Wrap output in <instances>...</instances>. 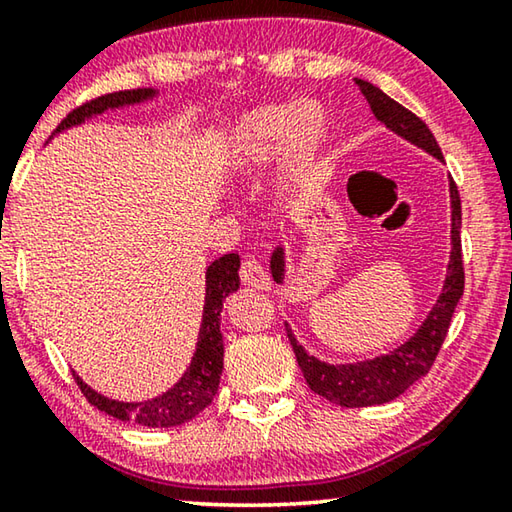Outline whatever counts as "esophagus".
Returning a JSON list of instances; mask_svg holds the SVG:
<instances>
[{
    "label": "esophagus",
    "mask_w": 512,
    "mask_h": 512,
    "mask_svg": "<svg viewBox=\"0 0 512 512\" xmlns=\"http://www.w3.org/2000/svg\"><path fill=\"white\" fill-rule=\"evenodd\" d=\"M241 282L248 284V287H255V289H268L271 287V277L264 271V266L257 262V259H246L244 264H241Z\"/></svg>",
    "instance_id": "esophagus-1"
}]
</instances>
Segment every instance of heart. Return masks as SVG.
<instances>
[{"mask_svg":"<svg viewBox=\"0 0 512 512\" xmlns=\"http://www.w3.org/2000/svg\"><path fill=\"white\" fill-rule=\"evenodd\" d=\"M329 140V112L316 99H284L257 106L232 124L223 146L230 173L248 176L277 153L282 187L309 185L318 176Z\"/></svg>","mask_w":512,"mask_h":512,"instance_id":"obj_1","label":"heart"}]
</instances>
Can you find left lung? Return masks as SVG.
I'll list each match as a JSON object with an SVG mask.
<instances>
[{
	"instance_id": "left-lung-1",
	"label": "left lung",
	"mask_w": 512,
	"mask_h": 512,
	"mask_svg": "<svg viewBox=\"0 0 512 512\" xmlns=\"http://www.w3.org/2000/svg\"><path fill=\"white\" fill-rule=\"evenodd\" d=\"M357 85L379 124H384L388 131L402 137L404 142L413 144L415 149L424 151L438 162H445L436 137L431 135L422 119L393 101L386 92H381L377 85L363 79H357ZM449 210H452L449 212L452 214V228H449V239H452L449 246H452V250H449L443 291H440L436 305L431 307L427 318L422 320V325L397 348L354 363H327L302 348L291 325L287 323L291 348L296 352L298 366L311 391L339 406L361 409V406H375L395 400L406 388L427 375L433 361H436L440 345L445 341L452 314L465 287L461 259V198H458V189L452 178H449ZM271 275L273 282L284 284V275H287V246L284 244L271 253Z\"/></svg>"
}]
</instances>
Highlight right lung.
I'll use <instances>...</instances> for the list:
<instances>
[{
	"label": "right lung",
	"instance_id": "obj_1",
	"mask_svg": "<svg viewBox=\"0 0 512 512\" xmlns=\"http://www.w3.org/2000/svg\"><path fill=\"white\" fill-rule=\"evenodd\" d=\"M160 90L155 88H137V90H124L112 92L106 97H99L85 106L76 108L74 112L60 121L54 135L69 131V128L83 126L85 121L103 115L108 110H121L140 106V103L153 101L160 97ZM239 268L241 257L237 253H228L205 268V302H203V320L201 329H198L196 350L192 354V363L183 372L176 384L169 391L151 397V400L142 402H121L112 400V397L94 391L90 384H85L81 375H76V384L81 386L83 395L88 397L92 406L99 411L112 415L121 422H135L140 427H178L192 418H196L205 406H210L216 391H219V381L223 372V336H221V311L223 302L230 293L239 289Z\"/></svg>",
	"mask_w": 512,
	"mask_h": 512
}]
</instances>
